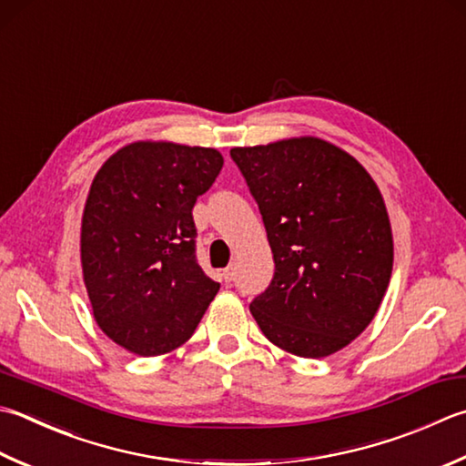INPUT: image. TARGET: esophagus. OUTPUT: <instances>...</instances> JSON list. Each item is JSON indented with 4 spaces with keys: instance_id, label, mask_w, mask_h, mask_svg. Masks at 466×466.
Instances as JSON below:
<instances>
[{
    "instance_id": "obj_1",
    "label": "esophagus",
    "mask_w": 466,
    "mask_h": 466,
    "mask_svg": "<svg viewBox=\"0 0 466 466\" xmlns=\"http://www.w3.org/2000/svg\"><path fill=\"white\" fill-rule=\"evenodd\" d=\"M222 277H224V280H226V282L234 280V267H228V268H224V270H222Z\"/></svg>"
}]
</instances>
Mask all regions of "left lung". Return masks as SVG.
Here are the masks:
<instances>
[{
  "instance_id": "obj_1",
  "label": "left lung",
  "mask_w": 466,
  "mask_h": 466,
  "mask_svg": "<svg viewBox=\"0 0 466 466\" xmlns=\"http://www.w3.org/2000/svg\"><path fill=\"white\" fill-rule=\"evenodd\" d=\"M262 214L275 277L250 303L270 343L327 358L361 335L384 299L394 240L361 163L319 137L230 149Z\"/></svg>"
}]
</instances>
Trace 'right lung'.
<instances>
[{
  "mask_svg": "<svg viewBox=\"0 0 466 466\" xmlns=\"http://www.w3.org/2000/svg\"><path fill=\"white\" fill-rule=\"evenodd\" d=\"M222 166L212 147L135 141L96 171L82 212V279L96 325L127 351L177 350L220 290L198 264L191 209Z\"/></svg>",
  "mask_w": 466,
  "mask_h": 466,
  "instance_id": "add662e5",
  "label": "right lung"
}]
</instances>
